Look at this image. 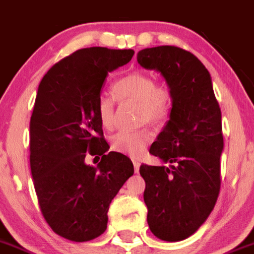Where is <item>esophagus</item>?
<instances>
[{"mask_svg": "<svg viewBox=\"0 0 254 254\" xmlns=\"http://www.w3.org/2000/svg\"><path fill=\"white\" fill-rule=\"evenodd\" d=\"M132 163H133V168H134V172H138L139 171V166H141V163H139L137 159H132Z\"/></svg>", "mask_w": 254, "mask_h": 254, "instance_id": "34e87169", "label": "esophagus"}]
</instances>
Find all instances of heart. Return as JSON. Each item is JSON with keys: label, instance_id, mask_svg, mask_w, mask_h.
I'll return each mask as SVG.
<instances>
[{"label": "heart", "instance_id": "1", "mask_svg": "<svg viewBox=\"0 0 254 254\" xmlns=\"http://www.w3.org/2000/svg\"><path fill=\"white\" fill-rule=\"evenodd\" d=\"M112 91L118 101H134L139 103L141 120L161 123L167 120L173 106L172 91L166 84L156 83V79L144 72L126 74L112 84ZM96 115L105 128H112L115 123V100L101 95L96 102ZM153 139L151 129L117 132L111 139L113 151L131 157L141 156Z\"/></svg>", "mask_w": 254, "mask_h": 254}]
</instances>
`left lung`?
Here are the masks:
<instances>
[{"mask_svg": "<svg viewBox=\"0 0 254 254\" xmlns=\"http://www.w3.org/2000/svg\"><path fill=\"white\" fill-rule=\"evenodd\" d=\"M143 68L161 72L173 95L170 121L149 153L166 166L141 165L149 229L157 238L178 242L204 223L221 190L223 151L221 108L211 74L199 60L176 46L137 53Z\"/></svg>", "mask_w": 254, "mask_h": 254, "instance_id": "8db88e82", "label": "left lung"}]
</instances>
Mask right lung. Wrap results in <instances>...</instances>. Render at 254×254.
Here are the masks:
<instances>
[{
	"instance_id": "right-lung-1",
	"label": "right lung",
	"mask_w": 254,
	"mask_h": 254,
	"mask_svg": "<svg viewBox=\"0 0 254 254\" xmlns=\"http://www.w3.org/2000/svg\"><path fill=\"white\" fill-rule=\"evenodd\" d=\"M133 50L89 47L53 64L38 86L30 122V163L42 216L73 242L107 228L110 203L133 175L127 156L107 152L96 102L108 72L128 64ZM101 156L97 168L87 154Z\"/></svg>"
}]
</instances>
